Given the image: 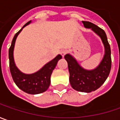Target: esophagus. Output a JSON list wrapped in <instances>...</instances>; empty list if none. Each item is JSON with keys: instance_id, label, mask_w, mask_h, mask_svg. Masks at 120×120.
I'll return each instance as SVG.
<instances>
[{"instance_id": "1", "label": "esophagus", "mask_w": 120, "mask_h": 120, "mask_svg": "<svg viewBox=\"0 0 120 120\" xmlns=\"http://www.w3.org/2000/svg\"><path fill=\"white\" fill-rule=\"evenodd\" d=\"M67 53H68V52H67V50H62L60 51V54L62 55V57H64V56Z\"/></svg>"}]
</instances>
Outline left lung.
<instances>
[{
	"instance_id": "left-lung-1",
	"label": "left lung",
	"mask_w": 120,
	"mask_h": 120,
	"mask_svg": "<svg viewBox=\"0 0 120 120\" xmlns=\"http://www.w3.org/2000/svg\"><path fill=\"white\" fill-rule=\"evenodd\" d=\"M82 22L86 28H90L100 36L105 46V56L98 67L92 70L82 68L70 54L65 55L64 58L68 62L71 86L76 91L90 93L101 86L109 75L112 67L111 49L103 29L91 22L84 21Z\"/></svg>"
}]
</instances>
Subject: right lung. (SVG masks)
<instances>
[{
    "label": "right lung",
    "instance_id": "1",
    "mask_svg": "<svg viewBox=\"0 0 120 120\" xmlns=\"http://www.w3.org/2000/svg\"><path fill=\"white\" fill-rule=\"evenodd\" d=\"M29 21L15 35L11 45L8 50L9 68L15 83L20 89L29 94H39L46 91L50 85V76L52 71L55 68L58 60L62 58L61 55H58L54 59L49 62L48 64L37 72L31 75H25L22 73L16 67L13 59V50L15 40L21 31L24 27L30 23Z\"/></svg>",
    "mask_w": 120,
    "mask_h": 120
}]
</instances>
